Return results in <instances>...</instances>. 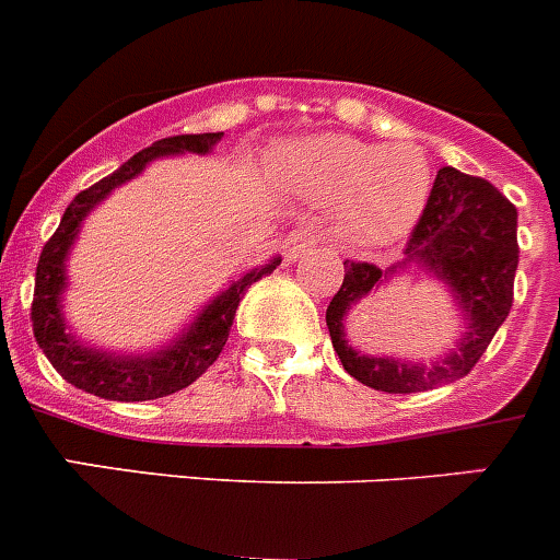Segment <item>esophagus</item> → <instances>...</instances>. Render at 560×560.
Listing matches in <instances>:
<instances>
[{
    "instance_id": "34e87169",
    "label": "esophagus",
    "mask_w": 560,
    "mask_h": 560,
    "mask_svg": "<svg viewBox=\"0 0 560 560\" xmlns=\"http://www.w3.org/2000/svg\"><path fill=\"white\" fill-rule=\"evenodd\" d=\"M312 245H315V234L306 232V229H298V232H292L290 237L284 240L287 262H298V256L304 254V250H310Z\"/></svg>"
}]
</instances>
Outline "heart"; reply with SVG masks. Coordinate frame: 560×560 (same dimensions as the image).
Masks as SVG:
<instances>
[{"mask_svg":"<svg viewBox=\"0 0 560 560\" xmlns=\"http://www.w3.org/2000/svg\"><path fill=\"white\" fill-rule=\"evenodd\" d=\"M281 171L312 203H337V237L353 250L400 243L428 207L433 165L420 143L375 145L348 135L295 140Z\"/></svg>","mask_w":560,"mask_h":560,"instance_id":"heart-1","label":"heart"}]
</instances>
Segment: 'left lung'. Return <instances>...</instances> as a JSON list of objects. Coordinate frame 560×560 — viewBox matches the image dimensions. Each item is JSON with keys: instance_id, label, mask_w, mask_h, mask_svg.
<instances>
[{"instance_id": "obj_1", "label": "left lung", "mask_w": 560, "mask_h": 560, "mask_svg": "<svg viewBox=\"0 0 560 560\" xmlns=\"http://www.w3.org/2000/svg\"><path fill=\"white\" fill-rule=\"evenodd\" d=\"M520 265L516 207L486 179L442 168L431 198L411 232L406 256L386 270L368 262H345V279L326 310L339 362L357 381L389 395L436 389L464 378L478 364L514 304V276ZM409 267L442 280L463 312L465 331L451 352L436 360L364 354L347 339L350 312L373 291Z\"/></svg>"}]
</instances>
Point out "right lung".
Instances as JSON below:
<instances>
[{"label":"right lung","mask_w":560,"mask_h":560,"mask_svg":"<svg viewBox=\"0 0 560 560\" xmlns=\"http://www.w3.org/2000/svg\"><path fill=\"white\" fill-rule=\"evenodd\" d=\"M221 135L223 132L176 135V138L156 140L149 149L138 151L115 174L104 176L93 187L77 192L74 201L68 203L57 232L40 250L33 298L35 342L40 345V351L46 353L51 368L77 389L91 392L104 400L135 404V400L165 398V395H174V392L190 386L198 375L207 373L209 364L221 357L234 312H237L245 290L262 276L273 273L281 265V256H270L265 265L245 270L226 290L209 298L174 339H168L154 351H109V348H98V345L80 339L68 326L66 312H62V292L68 290V256H71V248L80 237L85 218L115 187L138 179L154 160L179 154H209L221 143Z\"/></svg>","instance_id":"add662e5"}]
</instances>
